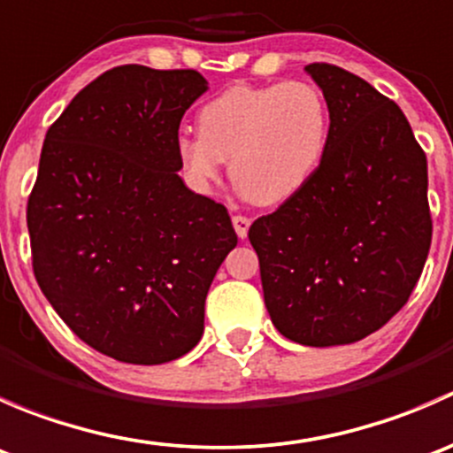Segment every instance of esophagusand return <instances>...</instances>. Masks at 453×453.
<instances>
[{
	"mask_svg": "<svg viewBox=\"0 0 453 453\" xmlns=\"http://www.w3.org/2000/svg\"><path fill=\"white\" fill-rule=\"evenodd\" d=\"M232 226H234L239 239H245V236H248V230H250L248 217H243V214H234V217H232Z\"/></svg>",
	"mask_w": 453,
	"mask_h": 453,
	"instance_id": "34e87169",
	"label": "esophagus"
}]
</instances>
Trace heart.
I'll list each match as a JSON object with an SVG mask.
<instances>
[{"mask_svg":"<svg viewBox=\"0 0 453 453\" xmlns=\"http://www.w3.org/2000/svg\"><path fill=\"white\" fill-rule=\"evenodd\" d=\"M197 135L175 144L177 166L195 193H212L230 159V180L245 197L256 205H280L318 173L331 116L311 83L236 85L199 109Z\"/></svg>","mask_w":453,"mask_h":453,"instance_id":"b5f03b06","label":"heart"}]
</instances>
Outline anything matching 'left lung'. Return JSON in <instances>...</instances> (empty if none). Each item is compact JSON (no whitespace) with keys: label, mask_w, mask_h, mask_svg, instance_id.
<instances>
[{"label":"left lung","mask_w":453,"mask_h":453,"mask_svg":"<svg viewBox=\"0 0 453 453\" xmlns=\"http://www.w3.org/2000/svg\"><path fill=\"white\" fill-rule=\"evenodd\" d=\"M331 116L313 180L256 219L265 307L303 346L353 344L381 328L421 278L432 243L427 159L408 118L359 76L304 67Z\"/></svg>","instance_id":"8db88e82"}]
</instances>
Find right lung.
<instances>
[{
  "label": "right lung",
  "instance_id": "1",
  "mask_svg": "<svg viewBox=\"0 0 453 453\" xmlns=\"http://www.w3.org/2000/svg\"><path fill=\"white\" fill-rule=\"evenodd\" d=\"M205 91L195 70L113 67L45 134L28 199L36 282L85 344L118 362L193 350L236 248L227 210L177 175L180 122Z\"/></svg>",
  "mask_w": 453,
  "mask_h": 453
}]
</instances>
